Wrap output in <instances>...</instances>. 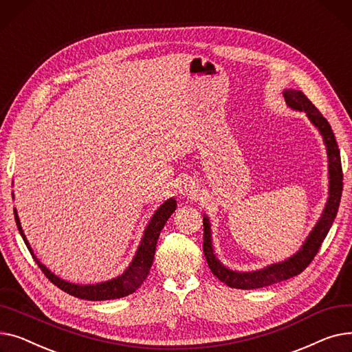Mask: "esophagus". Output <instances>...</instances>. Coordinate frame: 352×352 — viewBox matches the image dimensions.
Masks as SVG:
<instances>
[{
	"mask_svg": "<svg viewBox=\"0 0 352 352\" xmlns=\"http://www.w3.org/2000/svg\"><path fill=\"white\" fill-rule=\"evenodd\" d=\"M179 192H180V195L184 196V197H193V196H196V193H197V188H196V184H195L193 180L184 179V180L180 183V186H179Z\"/></svg>",
	"mask_w": 352,
	"mask_h": 352,
	"instance_id": "esophagus-1",
	"label": "esophagus"
}]
</instances>
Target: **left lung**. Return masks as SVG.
Returning a JSON list of instances; mask_svg holds the SVG:
<instances>
[{"instance_id": "8db88e82", "label": "left lung", "mask_w": 352, "mask_h": 352, "mask_svg": "<svg viewBox=\"0 0 352 352\" xmlns=\"http://www.w3.org/2000/svg\"><path fill=\"white\" fill-rule=\"evenodd\" d=\"M284 98L287 105L297 109L304 111L307 116L309 118L314 125L321 132L325 146H327V155H328V172H329V197L325 204L324 213L321 219L318 220L317 226L311 234L308 236L305 243L300 249V252L283 263L273 264L267 268L258 272L252 273H237L233 270L226 268L213 254L212 247V237H210V224L209 219L203 217V253L206 260H208L209 268L212 273L224 284H227L232 288H240V290H254V288H263L272 284H277L280 281L288 280L294 276H298L302 273L305 268L309 265L317 256L320 247L327 237L329 229H331L333 221L337 216L341 195H342V166H341V156L338 143L336 140L334 132L331 129L328 120L322 116V113L313 105V102L309 100L301 91H293L288 89L284 92Z\"/></svg>"}]
</instances>
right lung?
Listing matches in <instances>:
<instances>
[{"label":"right lung","mask_w":352,"mask_h":352,"mask_svg":"<svg viewBox=\"0 0 352 352\" xmlns=\"http://www.w3.org/2000/svg\"><path fill=\"white\" fill-rule=\"evenodd\" d=\"M175 210H176L175 199H169L168 201H164L156 210L149 226L146 227V232H144L143 240H142L139 249L136 252V256L128 270L122 276H119L118 278H113L107 283L95 284V285L71 284L68 281L60 280L55 274H52L48 268L44 264H41L38 261V258L34 256L31 245L27 241L23 229H21L19 219L16 216L15 209H14V217H15V223H16V227L19 230V234L24 239L30 253L32 254V258L41 268V272L47 276V278L52 284H55L58 288H60L62 292H65L74 297H78L82 300H91V301H103V300H113V298L126 297V296L135 293L142 285V283L146 280L151 267H152V263H153V258H155V250H156V243H157L159 234L164 227V224H166L168 219L172 216V213Z\"/></svg>","instance_id":"1"}]
</instances>
